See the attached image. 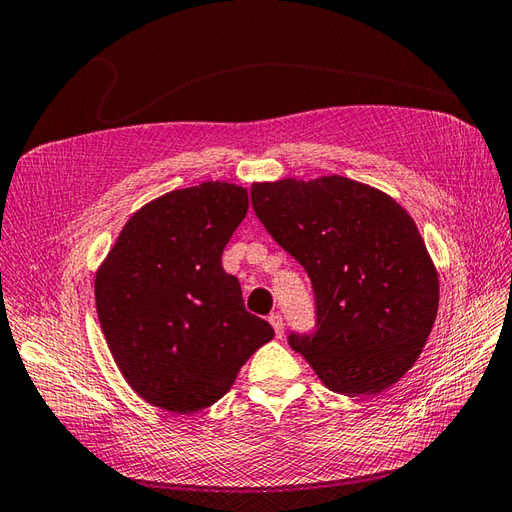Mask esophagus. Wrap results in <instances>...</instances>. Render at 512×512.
I'll use <instances>...</instances> for the list:
<instances>
[{
	"label": "esophagus",
	"instance_id": "esophagus-1",
	"mask_svg": "<svg viewBox=\"0 0 512 512\" xmlns=\"http://www.w3.org/2000/svg\"><path fill=\"white\" fill-rule=\"evenodd\" d=\"M270 325L275 327V334H277V338H283V327H285V323H283V316L279 314V312H275V314H270Z\"/></svg>",
	"mask_w": 512,
	"mask_h": 512
}]
</instances>
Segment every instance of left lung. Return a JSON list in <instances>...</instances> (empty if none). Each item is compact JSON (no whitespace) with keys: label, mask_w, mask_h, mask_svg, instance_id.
I'll return each instance as SVG.
<instances>
[{"label":"left lung","mask_w":512,"mask_h":512,"mask_svg":"<svg viewBox=\"0 0 512 512\" xmlns=\"http://www.w3.org/2000/svg\"><path fill=\"white\" fill-rule=\"evenodd\" d=\"M257 218L305 268L312 334L288 336L323 384L377 395L417 362L438 310V275L417 224L375 187L344 176L255 183Z\"/></svg>","instance_id":"1"}]
</instances>
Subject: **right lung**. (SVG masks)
Listing matches in <instances>:
<instances>
[{
	"label": "right lung",
	"mask_w": 512,
	"mask_h": 512,
	"mask_svg": "<svg viewBox=\"0 0 512 512\" xmlns=\"http://www.w3.org/2000/svg\"><path fill=\"white\" fill-rule=\"evenodd\" d=\"M248 192L209 181L176 189L126 222L95 275V307L126 382L152 406L198 412L224 397L251 355L275 336L246 312L222 251Z\"/></svg>",
	"instance_id": "add662e5"
}]
</instances>
